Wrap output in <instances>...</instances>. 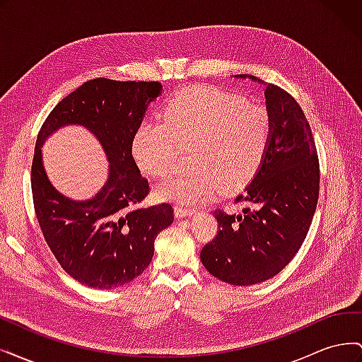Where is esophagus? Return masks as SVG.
I'll list each match as a JSON object with an SVG mask.
<instances>
[{
	"mask_svg": "<svg viewBox=\"0 0 362 362\" xmlns=\"http://www.w3.org/2000/svg\"><path fill=\"white\" fill-rule=\"evenodd\" d=\"M194 213H196V208H193V206H187V205H184V204L175 205V216H177V217L193 216Z\"/></svg>",
	"mask_w": 362,
	"mask_h": 362,
	"instance_id": "34e87169",
	"label": "esophagus"
}]
</instances>
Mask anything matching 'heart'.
Returning <instances> with one entry per match:
<instances>
[{
  "instance_id": "b5f03b06",
  "label": "heart",
  "mask_w": 362,
  "mask_h": 362,
  "mask_svg": "<svg viewBox=\"0 0 362 362\" xmlns=\"http://www.w3.org/2000/svg\"><path fill=\"white\" fill-rule=\"evenodd\" d=\"M270 139V116L258 103L242 101L211 86H192L164 107L163 124L140 127L133 158L148 177L168 175L185 148L190 166L157 185V196L198 201L214 189L235 192L257 175Z\"/></svg>"
}]
</instances>
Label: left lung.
I'll list each match as a JSON object with an SVG mask.
<instances>
[{
    "instance_id": "obj_1",
    "label": "left lung",
    "mask_w": 362,
    "mask_h": 362,
    "mask_svg": "<svg viewBox=\"0 0 362 362\" xmlns=\"http://www.w3.org/2000/svg\"><path fill=\"white\" fill-rule=\"evenodd\" d=\"M266 86L270 139L264 160L243 194L250 206L242 214L216 210L218 231L201 250L213 276L233 286H255L286 267L308 234L319 199V157L308 120L294 98L281 87L240 74Z\"/></svg>"
}]
</instances>
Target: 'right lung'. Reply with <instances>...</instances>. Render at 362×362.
Masks as SVG:
<instances>
[{
	"instance_id": "right-lung-1",
	"label": "right lung",
	"mask_w": 362,
	"mask_h": 362,
	"mask_svg": "<svg viewBox=\"0 0 362 362\" xmlns=\"http://www.w3.org/2000/svg\"><path fill=\"white\" fill-rule=\"evenodd\" d=\"M161 90L158 81H86L54 107L39 131L31 164L37 222L63 270L83 286L110 290L141 275L157 235L173 222L170 204L140 206L149 184L131 151L148 105ZM68 124L90 130L109 161L107 181L84 202L60 194L42 166L45 140Z\"/></svg>"
}]
</instances>
